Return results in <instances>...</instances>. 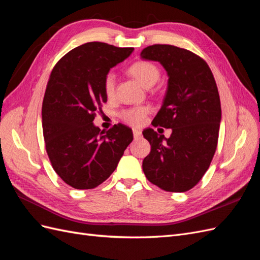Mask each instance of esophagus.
Listing matches in <instances>:
<instances>
[{"label": "esophagus", "mask_w": 260, "mask_h": 260, "mask_svg": "<svg viewBox=\"0 0 260 260\" xmlns=\"http://www.w3.org/2000/svg\"><path fill=\"white\" fill-rule=\"evenodd\" d=\"M141 135H142V133H141V131H140V130H138V129H133V138H135L136 140H137V139H139V138L141 137Z\"/></svg>", "instance_id": "obj_1"}]
</instances>
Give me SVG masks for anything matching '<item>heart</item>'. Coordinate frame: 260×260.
Here are the masks:
<instances>
[{
  "label": "heart",
  "instance_id": "heart-1",
  "mask_svg": "<svg viewBox=\"0 0 260 260\" xmlns=\"http://www.w3.org/2000/svg\"><path fill=\"white\" fill-rule=\"evenodd\" d=\"M128 73L135 79H137L145 88H151L159 80L160 70L156 64L148 60H139L133 62L128 68ZM104 92L108 98L114 96L116 89V77L115 74L109 72L104 78ZM148 106H136L123 109L120 112L119 117L121 120L133 127H139L145 120L147 114L149 113Z\"/></svg>",
  "mask_w": 260,
  "mask_h": 260
}]
</instances>
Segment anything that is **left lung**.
<instances>
[{"label":"left lung","mask_w":260,"mask_h":260,"mask_svg":"<svg viewBox=\"0 0 260 260\" xmlns=\"http://www.w3.org/2000/svg\"><path fill=\"white\" fill-rule=\"evenodd\" d=\"M141 57L159 61L169 76L152 124L172 130L169 139L152 128L143 131L151 144L143 171L164 191L186 192L205 175L218 144L221 105L214 75L201 56L175 45H149Z\"/></svg>","instance_id":"left-lung-1"}]
</instances>
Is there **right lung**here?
<instances>
[{
    "mask_svg": "<svg viewBox=\"0 0 260 260\" xmlns=\"http://www.w3.org/2000/svg\"><path fill=\"white\" fill-rule=\"evenodd\" d=\"M135 50L88 42L54 66L42 103L45 149L55 172L77 190H90L109 178L133 133L118 123L107 131L93 124L107 102L104 78Z\"/></svg>",
    "mask_w": 260,
    "mask_h": 260,
    "instance_id": "1",
    "label": "right lung"
}]
</instances>
